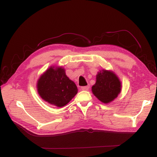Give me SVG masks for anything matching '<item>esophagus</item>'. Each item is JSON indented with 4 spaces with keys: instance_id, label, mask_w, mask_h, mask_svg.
<instances>
[{
    "instance_id": "34e87169",
    "label": "esophagus",
    "mask_w": 157,
    "mask_h": 157,
    "mask_svg": "<svg viewBox=\"0 0 157 157\" xmlns=\"http://www.w3.org/2000/svg\"><path fill=\"white\" fill-rule=\"evenodd\" d=\"M89 89V86H85V87H81V89L83 91H88Z\"/></svg>"
}]
</instances>
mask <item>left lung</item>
<instances>
[{
  "label": "left lung",
  "mask_w": 157,
  "mask_h": 157,
  "mask_svg": "<svg viewBox=\"0 0 157 157\" xmlns=\"http://www.w3.org/2000/svg\"><path fill=\"white\" fill-rule=\"evenodd\" d=\"M122 89V84L113 70L102 69L98 72L96 81L92 86L93 94L104 104L113 101Z\"/></svg>",
  "instance_id": "left-lung-1"
}]
</instances>
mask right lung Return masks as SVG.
<instances>
[{"instance_id":"add662e5","label":"right lung","mask_w":157,"mask_h":157,"mask_svg":"<svg viewBox=\"0 0 157 157\" xmlns=\"http://www.w3.org/2000/svg\"><path fill=\"white\" fill-rule=\"evenodd\" d=\"M36 90L44 101L58 108L65 106L78 93L75 82L66 76L65 68L55 65L40 76Z\"/></svg>"}]
</instances>
